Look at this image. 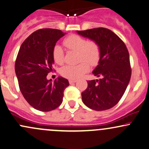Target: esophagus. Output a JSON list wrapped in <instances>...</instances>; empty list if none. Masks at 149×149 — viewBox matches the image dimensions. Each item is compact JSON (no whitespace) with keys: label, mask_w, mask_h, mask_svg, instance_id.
<instances>
[{"label":"esophagus","mask_w":149,"mask_h":149,"mask_svg":"<svg viewBox=\"0 0 149 149\" xmlns=\"http://www.w3.org/2000/svg\"><path fill=\"white\" fill-rule=\"evenodd\" d=\"M77 80H69V83L70 84H73V83H76Z\"/></svg>","instance_id":"esophagus-1"}]
</instances>
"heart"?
Returning <instances> with one entry per match:
<instances>
[{"label":"heart","mask_w":149,"mask_h":149,"mask_svg":"<svg viewBox=\"0 0 149 149\" xmlns=\"http://www.w3.org/2000/svg\"><path fill=\"white\" fill-rule=\"evenodd\" d=\"M64 45L68 49L78 52L80 60L87 61L92 66L98 63L100 58V46L96 42L88 41L78 35H71L64 40ZM54 62L61 64L64 61V51L61 46L55 45L52 51ZM90 69L88 63L82 61L76 65H66L61 68V74L66 78L76 80L82 77Z\"/></svg>","instance_id":"1"}]
</instances>
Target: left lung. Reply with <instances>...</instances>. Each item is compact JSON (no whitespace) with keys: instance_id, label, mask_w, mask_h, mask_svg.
Wrapping results in <instances>:
<instances>
[{"instance_id":"obj_1","label":"left lung","mask_w":149,"mask_h":149,"mask_svg":"<svg viewBox=\"0 0 149 149\" xmlns=\"http://www.w3.org/2000/svg\"><path fill=\"white\" fill-rule=\"evenodd\" d=\"M77 33L96 42L100 58L92 73L100 80L88 81L82 92L85 106L95 111H105L117 104L124 95L131 78L128 50L123 40L111 30L97 28L77 31Z\"/></svg>"}]
</instances>
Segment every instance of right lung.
Here are the masks:
<instances>
[{"label": "right lung", "mask_w": 149, "mask_h": 149, "mask_svg": "<svg viewBox=\"0 0 149 149\" xmlns=\"http://www.w3.org/2000/svg\"><path fill=\"white\" fill-rule=\"evenodd\" d=\"M66 34L53 29H39L23 42L15 61V73L20 91L26 102L40 111H50L60 106L67 79L59 76L47 80L54 61L52 51L56 43Z\"/></svg>", "instance_id": "add662e5"}]
</instances>
